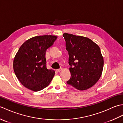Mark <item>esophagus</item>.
Segmentation results:
<instances>
[{"label": "esophagus", "mask_w": 123, "mask_h": 123, "mask_svg": "<svg viewBox=\"0 0 123 123\" xmlns=\"http://www.w3.org/2000/svg\"><path fill=\"white\" fill-rule=\"evenodd\" d=\"M62 68H60V69H57L56 71V72H60L62 70Z\"/></svg>", "instance_id": "esophagus-1"}]
</instances>
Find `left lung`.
<instances>
[{"label":"left lung","mask_w":123,"mask_h":123,"mask_svg":"<svg viewBox=\"0 0 123 123\" xmlns=\"http://www.w3.org/2000/svg\"><path fill=\"white\" fill-rule=\"evenodd\" d=\"M63 36L71 73L67 83L78 90H87L98 81L102 74L104 59L100 48L88 37L67 33Z\"/></svg>","instance_id":"obj_1"}]
</instances>
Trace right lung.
Listing matches in <instances>:
<instances>
[{"label": "right lung", "instance_id": "1", "mask_svg": "<svg viewBox=\"0 0 123 123\" xmlns=\"http://www.w3.org/2000/svg\"><path fill=\"white\" fill-rule=\"evenodd\" d=\"M54 35L36 36L28 39L20 47L13 61L16 76L29 89L38 91L51 82L55 71L46 68V49L56 40Z\"/></svg>", "mask_w": 123, "mask_h": 123}]
</instances>
